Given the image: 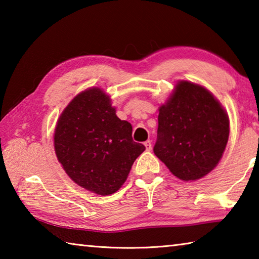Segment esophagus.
<instances>
[{
    "label": "esophagus",
    "instance_id": "obj_1",
    "mask_svg": "<svg viewBox=\"0 0 259 259\" xmlns=\"http://www.w3.org/2000/svg\"><path fill=\"white\" fill-rule=\"evenodd\" d=\"M144 145H145L147 151H151V150H152V143H151V140H147V142L144 143Z\"/></svg>",
    "mask_w": 259,
    "mask_h": 259
}]
</instances>
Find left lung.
<instances>
[{
    "instance_id": "1",
    "label": "left lung",
    "mask_w": 259,
    "mask_h": 259,
    "mask_svg": "<svg viewBox=\"0 0 259 259\" xmlns=\"http://www.w3.org/2000/svg\"><path fill=\"white\" fill-rule=\"evenodd\" d=\"M154 154L182 181H196L217 165L230 122L225 109L203 87L182 81L159 109Z\"/></svg>"
}]
</instances>
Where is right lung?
Here are the masks:
<instances>
[{"label":"right lung","mask_w":259,"mask_h":259,"mask_svg":"<svg viewBox=\"0 0 259 259\" xmlns=\"http://www.w3.org/2000/svg\"><path fill=\"white\" fill-rule=\"evenodd\" d=\"M55 150L74 183L108 195L123 185L145 146L134 142L133 126L116 116L108 96L91 88L78 94L61 113Z\"/></svg>","instance_id":"1"}]
</instances>
